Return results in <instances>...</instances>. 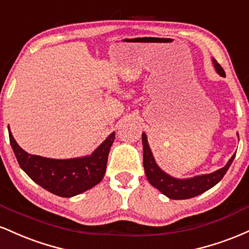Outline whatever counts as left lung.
<instances>
[{
  "label": "left lung",
  "instance_id": "1",
  "mask_svg": "<svg viewBox=\"0 0 249 249\" xmlns=\"http://www.w3.org/2000/svg\"><path fill=\"white\" fill-rule=\"evenodd\" d=\"M215 70L221 77H225V71L220 64L217 60L213 59ZM142 143H143V166H144L145 175L149 183L159 189L163 195L171 199H189V198L196 197V196L203 194L214 186L215 184L223 179L229 168L232 164L234 160L235 154L231 157V160L227 162V164L224 168L212 172L209 175H201V176H196L194 178H188V179H177L169 176L164 171H162L159 168V165L155 162L153 153L149 148L147 135L144 133L142 134Z\"/></svg>",
  "mask_w": 249,
  "mask_h": 249
}]
</instances>
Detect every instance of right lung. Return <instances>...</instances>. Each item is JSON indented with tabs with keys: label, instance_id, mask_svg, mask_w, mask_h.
I'll use <instances>...</instances> for the list:
<instances>
[{
	"label": "right lung",
	"instance_id": "add662e5",
	"mask_svg": "<svg viewBox=\"0 0 249 249\" xmlns=\"http://www.w3.org/2000/svg\"><path fill=\"white\" fill-rule=\"evenodd\" d=\"M114 139L115 134L112 133L90 156L52 160L26 153L17 144L9 130L11 148L20 168L38 185L59 197H73L101 182Z\"/></svg>",
	"mask_w": 249,
	"mask_h": 249
}]
</instances>
